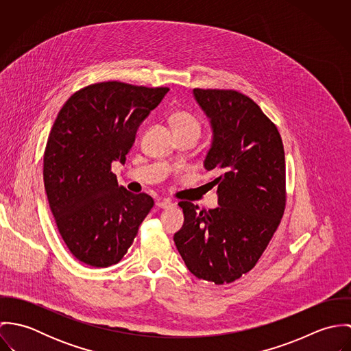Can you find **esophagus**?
I'll return each mask as SVG.
<instances>
[{
  "label": "esophagus",
  "mask_w": 351,
  "mask_h": 351,
  "mask_svg": "<svg viewBox=\"0 0 351 351\" xmlns=\"http://www.w3.org/2000/svg\"><path fill=\"white\" fill-rule=\"evenodd\" d=\"M155 205H156L158 208H160V209H167V208H171L174 204L169 200V199H163V200L156 201Z\"/></svg>",
  "instance_id": "esophagus-1"
}]
</instances>
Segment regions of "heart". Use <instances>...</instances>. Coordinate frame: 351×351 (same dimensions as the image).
Masks as SVG:
<instances>
[{"instance_id": "heart-1", "label": "heart", "mask_w": 351, "mask_h": 351, "mask_svg": "<svg viewBox=\"0 0 351 351\" xmlns=\"http://www.w3.org/2000/svg\"><path fill=\"white\" fill-rule=\"evenodd\" d=\"M170 124L174 130V134H195L199 136L200 134V123L199 120L188 112L177 110L170 116Z\"/></svg>"}]
</instances>
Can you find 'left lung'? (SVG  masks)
<instances>
[{
  "label": "left lung",
  "mask_w": 351,
  "mask_h": 351,
  "mask_svg": "<svg viewBox=\"0 0 351 351\" xmlns=\"http://www.w3.org/2000/svg\"><path fill=\"white\" fill-rule=\"evenodd\" d=\"M210 119L213 139L204 160L217 176L219 206L180 201L184 226L177 250L197 278L230 284L255 266L285 210V152L274 123L237 90L193 89Z\"/></svg>",
  "instance_id": "left-lung-1"
}]
</instances>
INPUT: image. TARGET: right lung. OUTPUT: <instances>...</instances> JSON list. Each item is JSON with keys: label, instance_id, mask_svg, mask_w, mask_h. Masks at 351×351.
I'll return each instance as SVG.
<instances>
[{"label": "right lung", "instance_id": "1", "mask_svg": "<svg viewBox=\"0 0 351 351\" xmlns=\"http://www.w3.org/2000/svg\"><path fill=\"white\" fill-rule=\"evenodd\" d=\"M169 88L119 81L93 84L64 102L51 128L43 178L58 231L70 252L93 267L117 263L154 206L146 193L117 184L141 123Z\"/></svg>", "mask_w": 351, "mask_h": 351}]
</instances>
